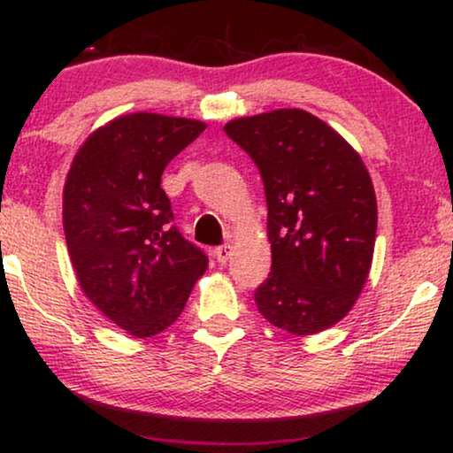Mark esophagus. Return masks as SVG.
Listing matches in <instances>:
<instances>
[{
	"instance_id": "1",
	"label": "esophagus",
	"mask_w": 453,
	"mask_h": 453,
	"mask_svg": "<svg viewBox=\"0 0 453 453\" xmlns=\"http://www.w3.org/2000/svg\"><path fill=\"white\" fill-rule=\"evenodd\" d=\"M231 256H233V245H220L214 250L216 262H220V264H225Z\"/></svg>"
}]
</instances>
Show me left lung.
<instances>
[{"label": "left lung", "instance_id": "obj_1", "mask_svg": "<svg viewBox=\"0 0 453 453\" xmlns=\"http://www.w3.org/2000/svg\"><path fill=\"white\" fill-rule=\"evenodd\" d=\"M225 132L256 163L268 203L272 270L253 293L257 311L295 336L326 330L355 305L373 259L377 202L361 157L301 109Z\"/></svg>", "mask_w": 453, "mask_h": 453}]
</instances>
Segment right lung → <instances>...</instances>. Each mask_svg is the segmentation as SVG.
Here are the masks:
<instances>
[{"label": "right lung", "mask_w": 453, "mask_h": 453, "mask_svg": "<svg viewBox=\"0 0 453 453\" xmlns=\"http://www.w3.org/2000/svg\"><path fill=\"white\" fill-rule=\"evenodd\" d=\"M206 126L134 113L96 129L64 189L67 251L84 295L123 330L148 338L181 315L208 256L173 225L165 166Z\"/></svg>", "instance_id": "right-lung-1"}]
</instances>
